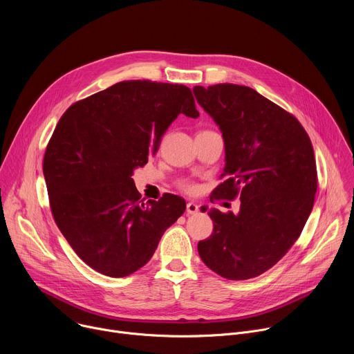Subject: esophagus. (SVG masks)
Instances as JSON below:
<instances>
[{"label": "esophagus", "instance_id": "esophagus-1", "mask_svg": "<svg viewBox=\"0 0 354 354\" xmlns=\"http://www.w3.org/2000/svg\"><path fill=\"white\" fill-rule=\"evenodd\" d=\"M198 209H200V206H198L197 203H194V201H189V203L186 205V214H187V216L197 214V213H198Z\"/></svg>", "mask_w": 354, "mask_h": 354}]
</instances>
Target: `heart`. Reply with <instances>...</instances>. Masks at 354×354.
Here are the masks:
<instances>
[{"label": "heart", "instance_id": "1", "mask_svg": "<svg viewBox=\"0 0 354 354\" xmlns=\"http://www.w3.org/2000/svg\"><path fill=\"white\" fill-rule=\"evenodd\" d=\"M179 186H180L186 193H194V192H196V186H194L192 182L182 180V182L179 183Z\"/></svg>", "mask_w": 354, "mask_h": 354}]
</instances>
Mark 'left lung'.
<instances>
[{"label": "left lung", "instance_id": "8db88e82", "mask_svg": "<svg viewBox=\"0 0 354 354\" xmlns=\"http://www.w3.org/2000/svg\"><path fill=\"white\" fill-rule=\"evenodd\" d=\"M193 93L225 144V180L214 198L241 200L238 214L209 212L214 228L198 255L225 279L257 277L287 254L311 214L318 185L311 140L291 113L249 86L197 85Z\"/></svg>", "mask_w": 354, "mask_h": 354}]
</instances>
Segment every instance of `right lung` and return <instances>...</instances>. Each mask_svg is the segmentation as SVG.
Masks as SVG:
<instances>
[{
	"label": "right lung",
	"instance_id": "1",
	"mask_svg": "<svg viewBox=\"0 0 354 354\" xmlns=\"http://www.w3.org/2000/svg\"><path fill=\"white\" fill-rule=\"evenodd\" d=\"M180 113L198 116L187 86L131 80L78 100L59 120L43 160L50 209L93 270L134 273L183 214L185 200L175 194L144 203L131 178Z\"/></svg>",
	"mask_w": 354,
	"mask_h": 354
}]
</instances>
